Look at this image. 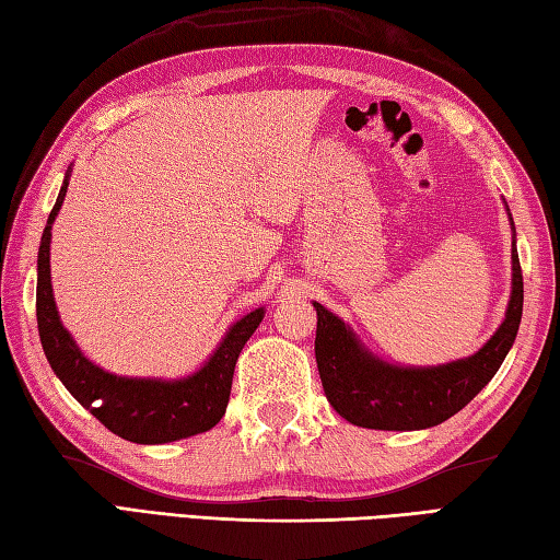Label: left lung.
<instances>
[{
  "label": "left lung",
  "instance_id": "8db88e82",
  "mask_svg": "<svg viewBox=\"0 0 560 560\" xmlns=\"http://www.w3.org/2000/svg\"><path fill=\"white\" fill-rule=\"evenodd\" d=\"M522 303V267L512 240V295L498 332L474 357L427 369L396 366L374 357L337 315L313 303L317 311L315 361L325 396L347 422L366 430L402 432L442 424L498 374L517 337Z\"/></svg>",
  "mask_w": 560,
  "mask_h": 560
}]
</instances>
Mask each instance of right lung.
Here are the masks:
<instances>
[{"instance_id": "right-lung-1", "label": "right lung", "mask_w": 560, "mask_h": 560, "mask_svg": "<svg viewBox=\"0 0 560 560\" xmlns=\"http://www.w3.org/2000/svg\"><path fill=\"white\" fill-rule=\"evenodd\" d=\"M70 170L65 174L58 201L48 215L38 247L36 317L43 352L55 376L62 381L74 400L90 410L106 430L136 444H167L208 432L221 422L230 400V386L237 357L252 332L257 330L265 308L247 313L225 332L211 359L196 374L162 378H126L108 374L86 359L60 323L50 283V230L68 191Z\"/></svg>"}]
</instances>
